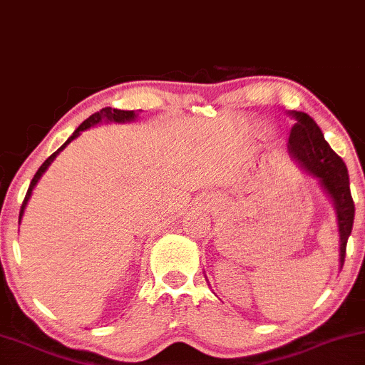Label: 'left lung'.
I'll return each mask as SVG.
<instances>
[{
    "mask_svg": "<svg viewBox=\"0 0 365 365\" xmlns=\"http://www.w3.org/2000/svg\"><path fill=\"white\" fill-rule=\"evenodd\" d=\"M296 118L289 135L287 151L302 170L319 182L324 194L335 205L338 235H340V267H344L346 241L354 226L355 205L350 194L349 171L340 156L324 140L318 124L304 112H289Z\"/></svg>",
    "mask_w": 365,
    "mask_h": 365,
    "instance_id": "left-lung-1",
    "label": "left lung"
}]
</instances>
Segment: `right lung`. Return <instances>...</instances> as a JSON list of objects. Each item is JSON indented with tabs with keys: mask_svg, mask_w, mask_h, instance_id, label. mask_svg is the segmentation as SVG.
<instances>
[{
	"mask_svg": "<svg viewBox=\"0 0 365 365\" xmlns=\"http://www.w3.org/2000/svg\"><path fill=\"white\" fill-rule=\"evenodd\" d=\"M135 115H138V113H135L134 110H117V108H112V107H105V108H102V110H100V112H96V113H93V115H90V117H88L86 120L83 122V124H81L80 127H78L76 130H74L71 138H69L68 140H66V143L63 144V146H61L59 149H57L56 153H52V155H51L49 158H47L46 161H43L41 168L37 170V173L34 175L32 182H30V187H29V190H27V195H25V199H24V204H21V209H20V217H19V219H21V216H24V210H25V207H27V204H29V199H30V195H32V190H34V187L37 185V182H38V180H41L42 175L46 173V170L49 168V165L52 163V161L56 160V156L59 155V153L63 151V149H64L66 146H68V144L71 143L73 139H76L78 135H80V134L83 133V130L90 129V127H93V125H96V124H100V122H102V120H105V122H129V120H134Z\"/></svg>",
	"mask_w": 365,
	"mask_h": 365,
	"instance_id": "add662e5",
	"label": "right lung"
}]
</instances>
